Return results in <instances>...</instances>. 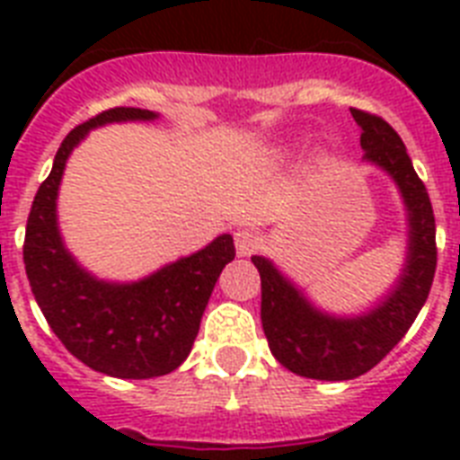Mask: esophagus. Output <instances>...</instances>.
Instances as JSON below:
<instances>
[{
  "label": "esophagus",
  "instance_id": "esophagus-1",
  "mask_svg": "<svg viewBox=\"0 0 460 460\" xmlns=\"http://www.w3.org/2000/svg\"><path fill=\"white\" fill-rule=\"evenodd\" d=\"M234 243H236V252L241 258H248L252 252L260 248V236L255 231H248V229H241L234 234Z\"/></svg>",
  "mask_w": 460,
  "mask_h": 460
}]
</instances>
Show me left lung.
<instances>
[{
  "mask_svg": "<svg viewBox=\"0 0 460 460\" xmlns=\"http://www.w3.org/2000/svg\"><path fill=\"white\" fill-rule=\"evenodd\" d=\"M360 126L363 162L379 166L399 188L408 219L406 262L389 294L360 314H329L307 301L272 260L252 255L262 284V329L272 356L307 379L343 382L372 370L406 336L435 279V212L399 133L382 117L350 110Z\"/></svg>",
  "mask_w": 460,
  "mask_h": 460,
  "instance_id": "1",
  "label": "left lung"
}]
</instances>
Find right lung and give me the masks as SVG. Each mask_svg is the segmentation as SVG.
I'll use <instances>...</instances> for the list:
<instances>
[{
    "label": "right lung",
    "mask_w": 460,
    "mask_h": 460,
    "mask_svg": "<svg viewBox=\"0 0 460 460\" xmlns=\"http://www.w3.org/2000/svg\"><path fill=\"white\" fill-rule=\"evenodd\" d=\"M157 117L138 107H114L75 126L57 150L25 226V274L47 324L71 356L119 379L162 377L186 360L212 288L236 255L234 238L222 234L146 279L119 284L93 277L66 251L57 224V195L68 155L97 126Z\"/></svg>",
    "instance_id": "right-lung-1"
}]
</instances>
